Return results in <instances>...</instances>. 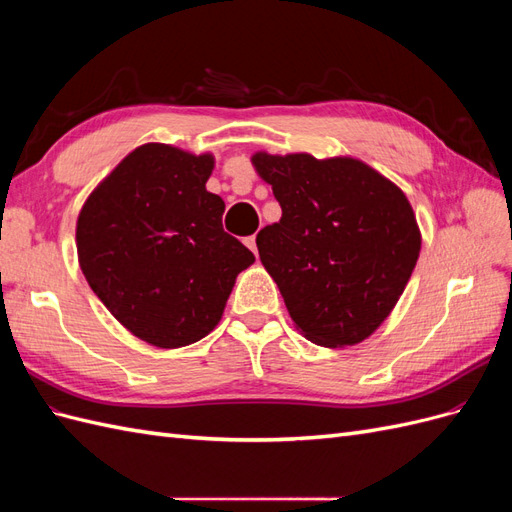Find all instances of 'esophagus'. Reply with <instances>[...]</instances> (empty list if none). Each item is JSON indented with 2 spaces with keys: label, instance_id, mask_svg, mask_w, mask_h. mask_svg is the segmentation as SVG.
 <instances>
[{
  "label": "esophagus",
  "instance_id": "obj_1",
  "mask_svg": "<svg viewBox=\"0 0 512 512\" xmlns=\"http://www.w3.org/2000/svg\"><path fill=\"white\" fill-rule=\"evenodd\" d=\"M245 245L250 247V250L254 252V254H258V247H256V237L252 235V237H245Z\"/></svg>",
  "mask_w": 512,
  "mask_h": 512
}]
</instances>
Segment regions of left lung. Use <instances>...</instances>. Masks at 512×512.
Segmentation results:
<instances>
[{
  "mask_svg": "<svg viewBox=\"0 0 512 512\" xmlns=\"http://www.w3.org/2000/svg\"><path fill=\"white\" fill-rule=\"evenodd\" d=\"M252 164L282 207L256 245L294 327L324 348L361 344L389 318L421 254L410 200L352 156L256 151Z\"/></svg>",
  "mask_w": 512,
  "mask_h": 512,
  "instance_id": "left-lung-1",
  "label": "left lung"
}]
</instances>
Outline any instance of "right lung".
<instances>
[{
    "mask_svg": "<svg viewBox=\"0 0 512 512\" xmlns=\"http://www.w3.org/2000/svg\"><path fill=\"white\" fill-rule=\"evenodd\" d=\"M213 166L211 153L145 143L96 185L76 220L87 284L156 348L209 335L237 275L256 260L222 228L224 200L207 192Z\"/></svg>",
    "mask_w": 512,
    "mask_h": 512,
    "instance_id": "1",
    "label": "right lung"
}]
</instances>
